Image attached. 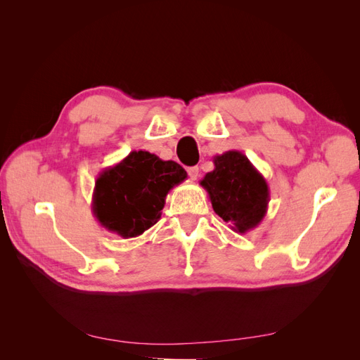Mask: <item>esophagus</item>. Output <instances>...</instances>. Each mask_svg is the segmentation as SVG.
<instances>
[{
    "label": "esophagus",
    "mask_w": 360,
    "mask_h": 360,
    "mask_svg": "<svg viewBox=\"0 0 360 360\" xmlns=\"http://www.w3.org/2000/svg\"><path fill=\"white\" fill-rule=\"evenodd\" d=\"M188 174L192 180H197L200 177V168L198 167H189Z\"/></svg>",
    "instance_id": "obj_1"
}]
</instances>
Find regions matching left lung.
I'll list each match as a JSON object with an SVG mask.
<instances>
[{
  "instance_id": "8db88e82",
  "label": "left lung",
  "mask_w": 360,
  "mask_h": 360,
  "mask_svg": "<svg viewBox=\"0 0 360 360\" xmlns=\"http://www.w3.org/2000/svg\"><path fill=\"white\" fill-rule=\"evenodd\" d=\"M213 163L214 169L200 184L209 193L214 213L238 234L252 231L267 213L270 192L266 179L237 150L214 156Z\"/></svg>"
}]
</instances>
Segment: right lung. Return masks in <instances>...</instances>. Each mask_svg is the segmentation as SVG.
<instances>
[{
    "instance_id": "obj_1",
    "label": "right lung",
    "mask_w": 360,
    "mask_h": 360,
    "mask_svg": "<svg viewBox=\"0 0 360 360\" xmlns=\"http://www.w3.org/2000/svg\"><path fill=\"white\" fill-rule=\"evenodd\" d=\"M186 177L177 162L162 160L144 150L130 151L99 174L93 213L108 231L123 238L138 237L160 219L168 192Z\"/></svg>"
}]
</instances>
